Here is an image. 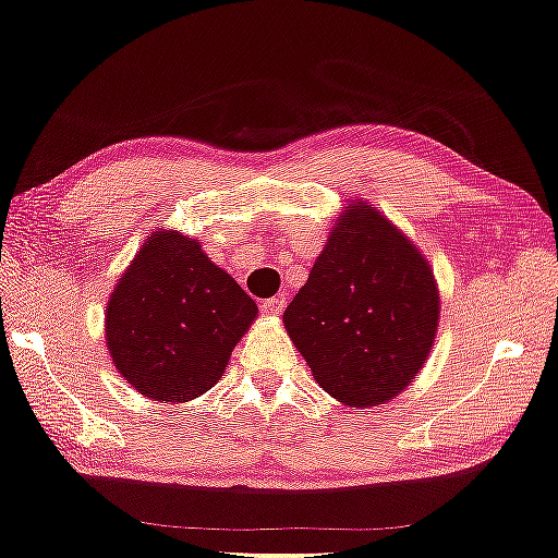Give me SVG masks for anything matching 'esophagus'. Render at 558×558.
Wrapping results in <instances>:
<instances>
[{"mask_svg": "<svg viewBox=\"0 0 558 558\" xmlns=\"http://www.w3.org/2000/svg\"><path fill=\"white\" fill-rule=\"evenodd\" d=\"M263 313L265 315H280L282 307H286V295H276V298H268V301H263Z\"/></svg>", "mask_w": 558, "mask_h": 558, "instance_id": "34e87169", "label": "esophagus"}]
</instances>
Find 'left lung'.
Masks as SVG:
<instances>
[{"instance_id":"left-lung-1","label":"left lung","mask_w":558,"mask_h":558,"mask_svg":"<svg viewBox=\"0 0 558 558\" xmlns=\"http://www.w3.org/2000/svg\"><path fill=\"white\" fill-rule=\"evenodd\" d=\"M438 315V282L413 240L365 199H351L282 323L318 386L365 409L418 376Z\"/></svg>"}]
</instances>
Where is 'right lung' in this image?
<instances>
[{
	"label": "right lung",
	"mask_w": 558,
	"mask_h": 558,
	"mask_svg": "<svg viewBox=\"0 0 558 558\" xmlns=\"http://www.w3.org/2000/svg\"><path fill=\"white\" fill-rule=\"evenodd\" d=\"M255 318L253 298L195 238L157 228L114 282L105 343L137 393L187 403L222 378L232 348Z\"/></svg>",
	"instance_id": "add662e5"
}]
</instances>
